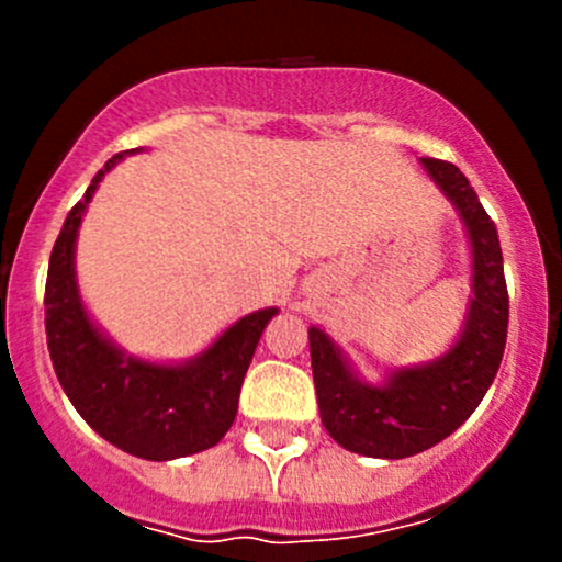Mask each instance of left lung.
<instances>
[{
  "instance_id": "left-lung-1",
  "label": "left lung",
  "mask_w": 562,
  "mask_h": 562,
  "mask_svg": "<svg viewBox=\"0 0 562 562\" xmlns=\"http://www.w3.org/2000/svg\"><path fill=\"white\" fill-rule=\"evenodd\" d=\"M422 162L457 206L473 247L475 296L462 337L432 364L396 370L383 386H370L350 372L321 328H310L323 427L342 449L364 457H413L449 438L484 400L506 350L508 288L495 223L457 166L432 157Z\"/></svg>"
}]
</instances>
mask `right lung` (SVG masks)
<instances>
[{"label": "right lung", "mask_w": 562, "mask_h": 562, "mask_svg": "<svg viewBox=\"0 0 562 562\" xmlns=\"http://www.w3.org/2000/svg\"><path fill=\"white\" fill-rule=\"evenodd\" d=\"M113 155L70 209L50 249L45 280V337L61 389L83 422L127 454L166 462L206 451L223 440L239 411V391L274 307L236 321L187 364H151L124 356L98 331L76 285V236L87 203Z\"/></svg>", "instance_id": "1"}]
</instances>
